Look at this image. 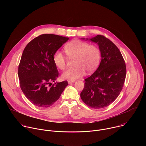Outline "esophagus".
Listing matches in <instances>:
<instances>
[{
	"label": "esophagus",
	"instance_id": "34e87169",
	"mask_svg": "<svg viewBox=\"0 0 146 146\" xmlns=\"http://www.w3.org/2000/svg\"><path fill=\"white\" fill-rule=\"evenodd\" d=\"M69 84H72V83H73L74 82V81H70V80H68V81Z\"/></svg>",
	"mask_w": 146,
	"mask_h": 146
}]
</instances>
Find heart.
Returning <instances> with one entry per match:
<instances>
[{
	"label": "heart",
	"instance_id": "1",
	"mask_svg": "<svg viewBox=\"0 0 146 146\" xmlns=\"http://www.w3.org/2000/svg\"><path fill=\"white\" fill-rule=\"evenodd\" d=\"M65 53L69 58H75V67L66 70L62 75L63 79L74 81L84 75L86 72L91 73L99 65L100 60V50L95 46L80 40H73L64 47ZM55 65L60 70H65L66 58L60 51H56L53 55Z\"/></svg>",
	"mask_w": 146,
	"mask_h": 146
}]
</instances>
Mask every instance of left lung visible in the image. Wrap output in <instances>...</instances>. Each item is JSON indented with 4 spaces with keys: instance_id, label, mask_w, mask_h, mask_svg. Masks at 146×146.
Instances as JSON below:
<instances>
[{
    "instance_id": "obj_1",
    "label": "left lung",
    "mask_w": 146,
    "mask_h": 146,
    "mask_svg": "<svg viewBox=\"0 0 146 146\" xmlns=\"http://www.w3.org/2000/svg\"><path fill=\"white\" fill-rule=\"evenodd\" d=\"M90 40L98 44L102 58L96 70L84 80L80 96L87 106L98 109L109 106L118 96L127 69L120 51L109 38L98 35Z\"/></svg>"
}]
</instances>
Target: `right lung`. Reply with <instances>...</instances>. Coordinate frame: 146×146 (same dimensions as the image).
<instances>
[{
    "mask_svg": "<svg viewBox=\"0 0 146 146\" xmlns=\"http://www.w3.org/2000/svg\"><path fill=\"white\" fill-rule=\"evenodd\" d=\"M69 37L53 34L41 35L27 45L18 66L20 87L35 106L48 108L60 98L67 81L54 82L59 73L53 62L54 53Z\"/></svg>",
    "mask_w": 146,
    "mask_h": 146,
    "instance_id": "right-lung-1",
    "label": "right lung"
}]
</instances>
